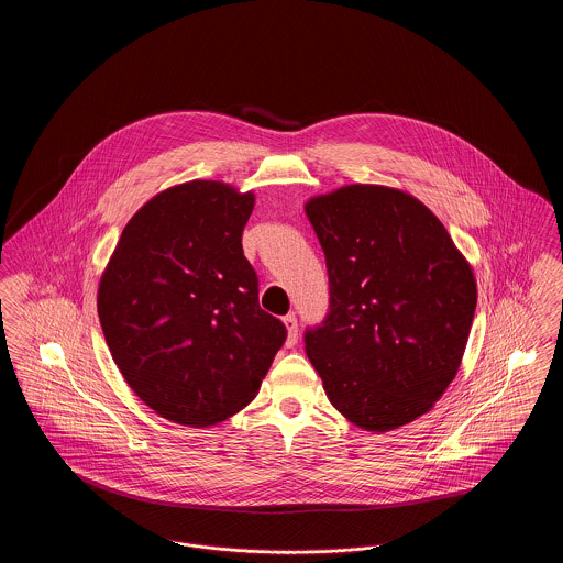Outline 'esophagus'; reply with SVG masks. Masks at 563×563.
<instances>
[{
    "label": "esophagus",
    "mask_w": 563,
    "mask_h": 563,
    "mask_svg": "<svg viewBox=\"0 0 563 563\" xmlns=\"http://www.w3.org/2000/svg\"><path fill=\"white\" fill-rule=\"evenodd\" d=\"M283 322L287 327V346H295V342H297V319H295V314H287Z\"/></svg>",
    "instance_id": "esophagus-1"
}]
</instances>
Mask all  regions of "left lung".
<instances>
[{
	"instance_id": "obj_1",
	"label": "left lung",
	"mask_w": 563,
	"mask_h": 563,
	"mask_svg": "<svg viewBox=\"0 0 563 563\" xmlns=\"http://www.w3.org/2000/svg\"><path fill=\"white\" fill-rule=\"evenodd\" d=\"M329 312L306 352L354 427L399 429L452 384L477 308L473 268L443 223L401 189L354 184L310 198Z\"/></svg>"
}]
</instances>
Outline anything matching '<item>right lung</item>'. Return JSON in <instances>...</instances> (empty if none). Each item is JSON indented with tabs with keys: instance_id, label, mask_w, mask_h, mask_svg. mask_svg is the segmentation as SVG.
I'll use <instances>...</instances> for the list:
<instances>
[{
	"instance_id": "right-lung-1",
	"label": "right lung",
	"mask_w": 563,
	"mask_h": 563,
	"mask_svg": "<svg viewBox=\"0 0 563 563\" xmlns=\"http://www.w3.org/2000/svg\"><path fill=\"white\" fill-rule=\"evenodd\" d=\"M253 191L221 181L164 189L126 223L97 310L134 395L184 427H213L255 399L285 324L260 308L242 253Z\"/></svg>"
}]
</instances>
